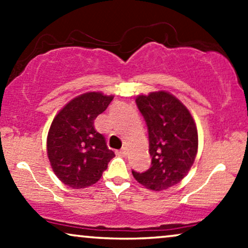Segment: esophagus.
<instances>
[{
  "mask_svg": "<svg viewBox=\"0 0 248 248\" xmlns=\"http://www.w3.org/2000/svg\"><path fill=\"white\" fill-rule=\"evenodd\" d=\"M119 155H120V156H126V155H127L126 148H122L120 152H119Z\"/></svg>",
  "mask_w": 248,
  "mask_h": 248,
  "instance_id": "34e87169",
  "label": "esophagus"
}]
</instances>
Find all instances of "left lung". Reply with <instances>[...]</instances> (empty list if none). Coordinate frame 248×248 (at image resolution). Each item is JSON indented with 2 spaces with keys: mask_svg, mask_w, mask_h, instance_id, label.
Returning <instances> with one entry per match:
<instances>
[{
  "mask_svg": "<svg viewBox=\"0 0 248 248\" xmlns=\"http://www.w3.org/2000/svg\"><path fill=\"white\" fill-rule=\"evenodd\" d=\"M136 106L148 128L152 166L144 172L132 170L139 183L161 191L179 183L195 162L198 133L187 108L170 93L139 95Z\"/></svg>",
  "mask_w": 248,
  "mask_h": 248,
  "instance_id": "1",
  "label": "left lung"
}]
</instances>
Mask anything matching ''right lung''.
Here are the masks:
<instances>
[{"mask_svg":"<svg viewBox=\"0 0 248 248\" xmlns=\"http://www.w3.org/2000/svg\"><path fill=\"white\" fill-rule=\"evenodd\" d=\"M113 95L88 92L66 105L51 124L47 157L53 172L73 189L91 186L101 178L114 152L94 128L96 116L106 110Z\"/></svg>","mask_w":248,"mask_h":248,"instance_id":"right-lung-1","label":"right lung"}]
</instances>
